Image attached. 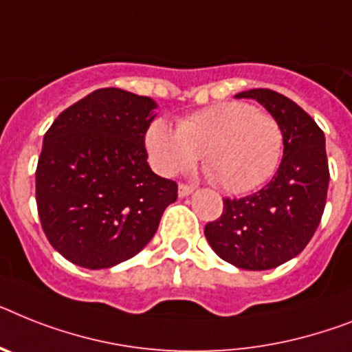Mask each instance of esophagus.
Masks as SVG:
<instances>
[{
  "label": "esophagus",
  "instance_id": "obj_1",
  "mask_svg": "<svg viewBox=\"0 0 352 352\" xmlns=\"http://www.w3.org/2000/svg\"><path fill=\"white\" fill-rule=\"evenodd\" d=\"M192 192H194V187H190V185H179L178 187L179 197H187V196H190Z\"/></svg>",
  "mask_w": 352,
  "mask_h": 352
}]
</instances>
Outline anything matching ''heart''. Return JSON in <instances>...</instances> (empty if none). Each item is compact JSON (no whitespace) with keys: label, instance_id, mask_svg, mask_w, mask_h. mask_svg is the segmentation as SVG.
I'll list each match as a JSON object with an SVG mask.
<instances>
[{"label":"heart","instance_id":"1","mask_svg":"<svg viewBox=\"0 0 352 352\" xmlns=\"http://www.w3.org/2000/svg\"><path fill=\"white\" fill-rule=\"evenodd\" d=\"M145 147L162 176L185 173L201 155L203 169L217 187L245 194L274 174L283 153V129L272 115L243 102H221L188 115L178 129L151 124Z\"/></svg>","mask_w":352,"mask_h":352}]
</instances>
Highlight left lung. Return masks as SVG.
<instances>
[{
  "instance_id": "1",
  "label": "left lung",
  "mask_w": 352,
  "mask_h": 352,
  "mask_svg": "<svg viewBox=\"0 0 352 352\" xmlns=\"http://www.w3.org/2000/svg\"><path fill=\"white\" fill-rule=\"evenodd\" d=\"M283 129L284 155L272 182L252 196L223 199V214L205 226L208 245L241 270H272L297 257L324 214L329 187L326 136L300 106L272 89H248Z\"/></svg>"
}]
</instances>
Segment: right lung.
Returning <instances> with one entry per match:
<instances>
[{"label": "right lung", "mask_w": 352, "mask_h": 352, "mask_svg": "<svg viewBox=\"0 0 352 352\" xmlns=\"http://www.w3.org/2000/svg\"><path fill=\"white\" fill-rule=\"evenodd\" d=\"M158 104L118 88L89 93L55 118L36 170L41 225L69 263L111 268L153 239L178 185L151 170L144 138Z\"/></svg>", "instance_id": "right-lung-1"}]
</instances>
